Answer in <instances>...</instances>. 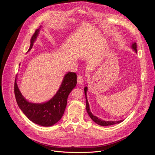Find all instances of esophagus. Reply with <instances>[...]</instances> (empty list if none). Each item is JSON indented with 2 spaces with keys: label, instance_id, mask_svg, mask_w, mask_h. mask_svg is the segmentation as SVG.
<instances>
[{
  "label": "esophagus",
  "instance_id": "obj_1",
  "mask_svg": "<svg viewBox=\"0 0 155 155\" xmlns=\"http://www.w3.org/2000/svg\"><path fill=\"white\" fill-rule=\"evenodd\" d=\"M84 82V80H83V77L82 75L80 74L78 77H77V83L79 84H82Z\"/></svg>",
  "mask_w": 155,
  "mask_h": 155
}]
</instances>
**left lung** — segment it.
I'll use <instances>...</instances> for the list:
<instances>
[{
    "mask_svg": "<svg viewBox=\"0 0 155 155\" xmlns=\"http://www.w3.org/2000/svg\"><path fill=\"white\" fill-rule=\"evenodd\" d=\"M132 49L134 50H135V51L137 53V44L136 43H134L132 44ZM87 88L86 86L84 89V94L86 96V110L87 112L89 115V116L90 117V118H91L92 120H93L96 123H97L99 125L101 126H110V125H113V124H115L117 123H120L121 122H122L123 120H120V121H103L99 118H98L97 117H96V116H94L91 112H90V106H89V104H88L87 100V97H86V91H87Z\"/></svg>",
    "mask_w": 155,
    "mask_h": 155,
    "instance_id": "1",
    "label": "left lung"
}]
</instances>
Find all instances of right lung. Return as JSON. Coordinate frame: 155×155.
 I'll return each instance as SVG.
<instances>
[{
  "mask_svg": "<svg viewBox=\"0 0 155 155\" xmlns=\"http://www.w3.org/2000/svg\"><path fill=\"white\" fill-rule=\"evenodd\" d=\"M38 32L39 29H37L32 35L28 51L32 48ZM76 84V73H68L65 75L56 94L49 101L43 104H33L28 102L18 89L16 78L15 81L14 92L18 105L31 121L42 126H50L62 118L67 105L68 96Z\"/></svg>",
  "mask_w": 155,
  "mask_h": 155,
  "instance_id": "add662e5",
  "label": "right lung"
}]
</instances>
